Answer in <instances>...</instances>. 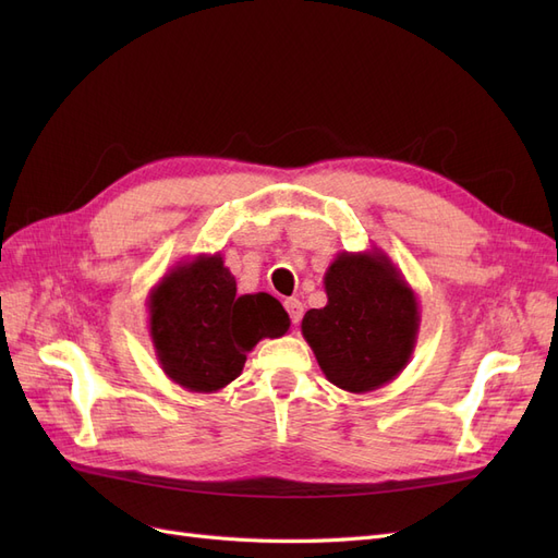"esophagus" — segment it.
Here are the masks:
<instances>
[{"label":"esophagus","instance_id":"obj_1","mask_svg":"<svg viewBox=\"0 0 558 558\" xmlns=\"http://www.w3.org/2000/svg\"><path fill=\"white\" fill-rule=\"evenodd\" d=\"M283 307H286V312H289L293 324H300L302 312H305V307H302V302L298 298H289V300H283Z\"/></svg>","mask_w":558,"mask_h":558}]
</instances>
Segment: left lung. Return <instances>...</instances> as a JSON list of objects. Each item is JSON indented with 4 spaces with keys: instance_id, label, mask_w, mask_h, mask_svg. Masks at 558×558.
I'll use <instances>...</instances> for the list:
<instances>
[{
    "instance_id": "obj_1",
    "label": "left lung",
    "mask_w": 558,
    "mask_h": 558,
    "mask_svg": "<svg viewBox=\"0 0 558 558\" xmlns=\"http://www.w3.org/2000/svg\"><path fill=\"white\" fill-rule=\"evenodd\" d=\"M326 307L310 310L302 335L330 384L369 393L410 363L418 335V302L381 248L342 251L326 269Z\"/></svg>"
}]
</instances>
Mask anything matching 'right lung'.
<instances>
[{
  "mask_svg": "<svg viewBox=\"0 0 558 558\" xmlns=\"http://www.w3.org/2000/svg\"><path fill=\"white\" fill-rule=\"evenodd\" d=\"M291 318L269 293L238 295L221 253L177 263L148 295V330L162 373L193 393H216L242 375L263 337L289 332Z\"/></svg>",
  "mask_w": 558,
  "mask_h": 558,
  "instance_id": "add662e5",
  "label": "right lung"
}]
</instances>
